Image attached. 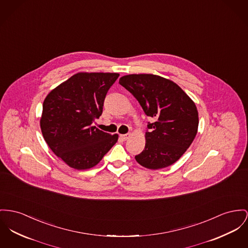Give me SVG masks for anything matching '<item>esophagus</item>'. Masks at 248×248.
<instances>
[{"mask_svg":"<svg viewBox=\"0 0 248 248\" xmlns=\"http://www.w3.org/2000/svg\"><path fill=\"white\" fill-rule=\"evenodd\" d=\"M131 136V133H126V134H119V138L122 140V141H126L129 137Z\"/></svg>","mask_w":248,"mask_h":248,"instance_id":"34e87169","label":"esophagus"}]
</instances>
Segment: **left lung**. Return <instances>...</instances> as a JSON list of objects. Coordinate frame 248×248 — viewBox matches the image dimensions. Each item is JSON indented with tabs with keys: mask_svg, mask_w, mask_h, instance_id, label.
Here are the masks:
<instances>
[{
	"mask_svg": "<svg viewBox=\"0 0 248 248\" xmlns=\"http://www.w3.org/2000/svg\"><path fill=\"white\" fill-rule=\"evenodd\" d=\"M119 83L138 100L148 124L144 150L135 156L139 165L161 169L176 163L193 143L198 128V112L192 99L177 83L154 74H130Z\"/></svg>",
	"mask_w": 248,
	"mask_h": 248,
	"instance_id": "8db88e82",
	"label": "left lung"
}]
</instances>
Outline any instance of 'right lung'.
Masks as SVG:
<instances>
[{
    "instance_id": "1",
    "label": "right lung",
    "mask_w": 248,
    "mask_h": 248,
    "mask_svg": "<svg viewBox=\"0 0 248 248\" xmlns=\"http://www.w3.org/2000/svg\"><path fill=\"white\" fill-rule=\"evenodd\" d=\"M118 73L79 72L52 89L43 102L40 128L52 152L66 165L84 170L98 165L118 134L91 124L102 114L105 96Z\"/></svg>"
}]
</instances>
